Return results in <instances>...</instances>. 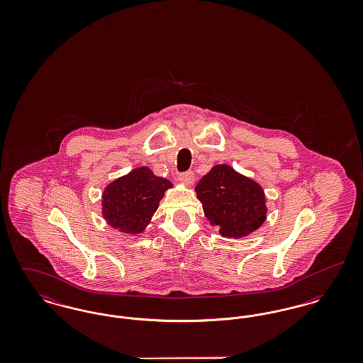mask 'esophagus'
<instances>
[{"label":"esophagus","instance_id":"34e87169","mask_svg":"<svg viewBox=\"0 0 363 363\" xmlns=\"http://www.w3.org/2000/svg\"><path fill=\"white\" fill-rule=\"evenodd\" d=\"M178 179L181 181V182H184L185 185H191L193 184V181H194V174L193 172H184V173L179 174L178 175Z\"/></svg>","mask_w":363,"mask_h":363}]
</instances>
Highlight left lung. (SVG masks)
<instances>
[{"instance_id": "8db88e82", "label": "left lung", "mask_w": 363, "mask_h": 363, "mask_svg": "<svg viewBox=\"0 0 363 363\" xmlns=\"http://www.w3.org/2000/svg\"><path fill=\"white\" fill-rule=\"evenodd\" d=\"M208 220L225 237L240 238L259 228L265 220L264 193L256 182L218 164L196 186Z\"/></svg>"}]
</instances>
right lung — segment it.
Wrapping results in <instances>:
<instances>
[{"label": "right lung", "mask_w": 363, "mask_h": 363, "mask_svg": "<svg viewBox=\"0 0 363 363\" xmlns=\"http://www.w3.org/2000/svg\"><path fill=\"white\" fill-rule=\"evenodd\" d=\"M170 186L169 179L156 177L150 169H136L104 190V218L108 225L125 233H141Z\"/></svg>", "instance_id": "add662e5"}]
</instances>
